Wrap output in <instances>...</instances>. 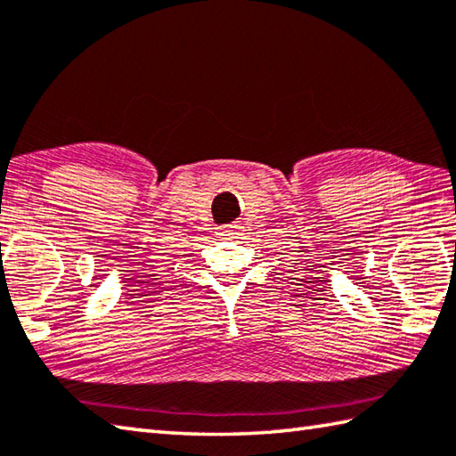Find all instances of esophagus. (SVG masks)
<instances>
[{
	"label": "esophagus",
	"instance_id": "34e87169",
	"mask_svg": "<svg viewBox=\"0 0 456 456\" xmlns=\"http://www.w3.org/2000/svg\"><path fill=\"white\" fill-rule=\"evenodd\" d=\"M233 233H235V229H233V227H227V229H223V231H221V235H223V237H229V235H233Z\"/></svg>",
	"mask_w": 456,
	"mask_h": 456
}]
</instances>
